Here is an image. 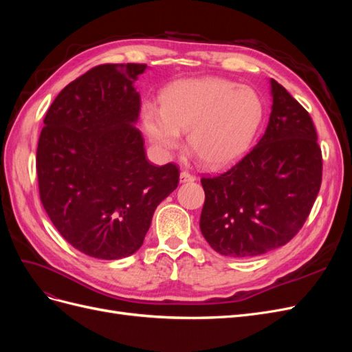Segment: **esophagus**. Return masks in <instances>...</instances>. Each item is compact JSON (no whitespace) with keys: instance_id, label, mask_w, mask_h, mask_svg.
Returning <instances> with one entry per match:
<instances>
[{"instance_id":"1","label":"esophagus","mask_w":352,"mask_h":352,"mask_svg":"<svg viewBox=\"0 0 352 352\" xmlns=\"http://www.w3.org/2000/svg\"><path fill=\"white\" fill-rule=\"evenodd\" d=\"M180 184H188V182H194V180H197V177L192 175L186 172V170H184V172H180Z\"/></svg>"}]
</instances>
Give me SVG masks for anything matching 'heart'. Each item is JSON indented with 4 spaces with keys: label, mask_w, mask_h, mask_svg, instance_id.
Instances as JSON below:
<instances>
[{
    "label": "heart",
    "mask_w": 352,
    "mask_h": 352,
    "mask_svg": "<svg viewBox=\"0 0 352 352\" xmlns=\"http://www.w3.org/2000/svg\"><path fill=\"white\" fill-rule=\"evenodd\" d=\"M264 116L260 95L250 87L217 79H186L167 88L162 110L146 105L144 129L163 151H175L189 133V146L208 167H223L250 150Z\"/></svg>",
    "instance_id": "b5f03b06"
}]
</instances>
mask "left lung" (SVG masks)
Here are the masks:
<instances>
[{"label":"left lung","instance_id":"left-lung-1","mask_svg":"<svg viewBox=\"0 0 352 352\" xmlns=\"http://www.w3.org/2000/svg\"><path fill=\"white\" fill-rule=\"evenodd\" d=\"M272 113L258 144L241 162L212 177L199 228L210 247L250 258L289 242L305 223L322 185V150L310 114L270 79Z\"/></svg>","mask_w":352,"mask_h":352}]
</instances>
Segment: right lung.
<instances>
[{"label": "right lung", "instance_id": "obj_1", "mask_svg": "<svg viewBox=\"0 0 352 352\" xmlns=\"http://www.w3.org/2000/svg\"><path fill=\"white\" fill-rule=\"evenodd\" d=\"M146 65H101L70 82L47 111L38 150L39 197L52 225L89 257L136 252L179 168L146 160L133 82Z\"/></svg>", "mask_w": 352, "mask_h": 352}]
</instances>
